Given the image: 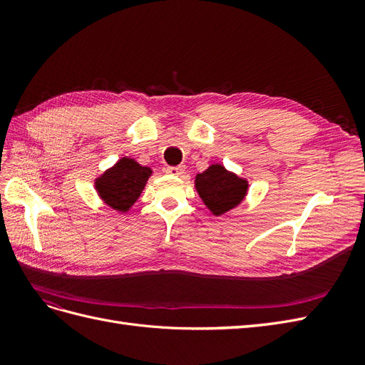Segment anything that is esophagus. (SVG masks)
<instances>
[{"mask_svg":"<svg viewBox=\"0 0 365 365\" xmlns=\"http://www.w3.org/2000/svg\"><path fill=\"white\" fill-rule=\"evenodd\" d=\"M184 170H185L184 165H175V168H168V173L175 175V176H181L184 173Z\"/></svg>","mask_w":365,"mask_h":365,"instance_id":"obj_1","label":"esophagus"}]
</instances>
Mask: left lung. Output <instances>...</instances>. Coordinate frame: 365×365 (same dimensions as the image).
<instances>
[{
    "label": "left lung",
    "mask_w": 365,
    "mask_h": 365,
    "mask_svg": "<svg viewBox=\"0 0 365 365\" xmlns=\"http://www.w3.org/2000/svg\"><path fill=\"white\" fill-rule=\"evenodd\" d=\"M248 184L236 175L215 164L196 176V190L215 215L225 213L236 207L247 193Z\"/></svg>",
    "instance_id": "left-lung-1"
}]
</instances>
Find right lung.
Wrapping results in <instances>:
<instances>
[{"label":"right lung","mask_w":365,"mask_h":365,"mask_svg":"<svg viewBox=\"0 0 365 365\" xmlns=\"http://www.w3.org/2000/svg\"><path fill=\"white\" fill-rule=\"evenodd\" d=\"M150 169L143 168L130 158H121L111 170H108L97 181V190L102 200L118 212L134 204L150 176Z\"/></svg>","instance_id":"add662e5"}]
</instances>
